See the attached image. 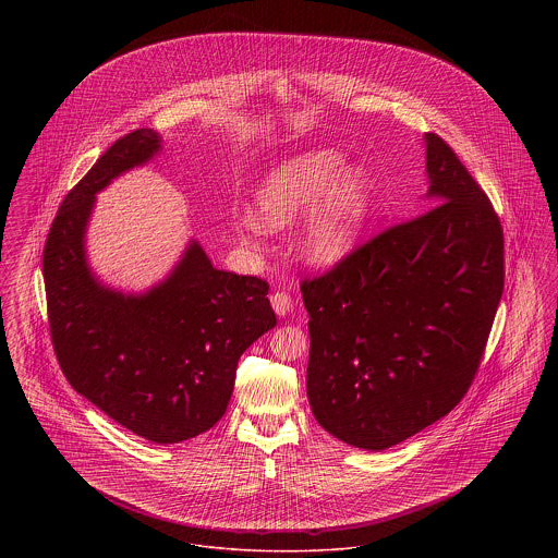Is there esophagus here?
I'll use <instances>...</instances> for the list:
<instances>
[{
  "label": "esophagus",
  "mask_w": 558,
  "mask_h": 558,
  "mask_svg": "<svg viewBox=\"0 0 558 558\" xmlns=\"http://www.w3.org/2000/svg\"><path fill=\"white\" fill-rule=\"evenodd\" d=\"M269 301H271V307H274V312L278 314V316H287V314H291L292 312V294L287 291H276L271 292V296H269Z\"/></svg>",
  "instance_id": "esophagus-1"
}]
</instances>
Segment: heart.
Here are the masks:
<instances>
[{"instance_id": "b5f03b06", "label": "heart", "mask_w": 558, "mask_h": 558, "mask_svg": "<svg viewBox=\"0 0 558 558\" xmlns=\"http://www.w3.org/2000/svg\"><path fill=\"white\" fill-rule=\"evenodd\" d=\"M343 165L337 150H312L274 169L257 192V219L266 228H282L319 203L299 239L303 255L316 264L349 255L371 211L368 175Z\"/></svg>"}]
</instances>
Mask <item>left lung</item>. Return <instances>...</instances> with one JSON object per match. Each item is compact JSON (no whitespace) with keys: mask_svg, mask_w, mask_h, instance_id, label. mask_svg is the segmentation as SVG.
<instances>
[{"mask_svg":"<svg viewBox=\"0 0 558 558\" xmlns=\"http://www.w3.org/2000/svg\"><path fill=\"white\" fill-rule=\"evenodd\" d=\"M428 207L301 280L307 398L319 426L385 450L471 389L505 291L500 217L450 144L426 133Z\"/></svg>","mask_w":558,"mask_h":558,"instance_id":"obj_1","label":"left lung"}]
</instances>
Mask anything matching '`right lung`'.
<instances>
[{
    "label": "right lung",
    "instance_id": "obj_1",
    "mask_svg": "<svg viewBox=\"0 0 558 558\" xmlns=\"http://www.w3.org/2000/svg\"><path fill=\"white\" fill-rule=\"evenodd\" d=\"M153 130L114 140L64 196L44 244L53 353L71 387L153 444L209 430L232 398L240 355L276 326L267 284L215 269L192 242L171 278L142 296L100 287L83 257L94 194L150 159Z\"/></svg>",
    "mask_w": 558,
    "mask_h": 558
}]
</instances>
